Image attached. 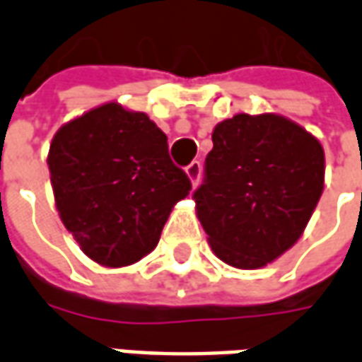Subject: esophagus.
Returning <instances> with one entry per match:
<instances>
[{
  "mask_svg": "<svg viewBox=\"0 0 362 362\" xmlns=\"http://www.w3.org/2000/svg\"><path fill=\"white\" fill-rule=\"evenodd\" d=\"M186 174H188V178L192 180V184L196 186L197 182H199V176H202V163H199V160H192V163L186 166Z\"/></svg>",
  "mask_w": 362,
  "mask_h": 362,
  "instance_id": "1",
  "label": "esophagus"
}]
</instances>
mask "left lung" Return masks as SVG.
I'll return each instance as SVG.
<instances>
[{
  "mask_svg": "<svg viewBox=\"0 0 362 362\" xmlns=\"http://www.w3.org/2000/svg\"><path fill=\"white\" fill-rule=\"evenodd\" d=\"M204 184L194 192L213 252L256 269L303 235L324 189V149L295 122L236 114L213 129Z\"/></svg>",
  "mask_w": 362,
  "mask_h": 362,
  "instance_id": "obj_1",
  "label": "left lung"
}]
</instances>
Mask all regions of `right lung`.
I'll list each match as a JSON object with an SVG mask.
<instances>
[{
    "label": "right lung",
    "instance_id": "obj_1",
    "mask_svg": "<svg viewBox=\"0 0 362 362\" xmlns=\"http://www.w3.org/2000/svg\"><path fill=\"white\" fill-rule=\"evenodd\" d=\"M59 217L81 250L108 267L155 250L176 202L192 189L166 135L143 112L108 103L54 135L48 153Z\"/></svg>",
    "mask_w": 362,
    "mask_h": 362
}]
</instances>
